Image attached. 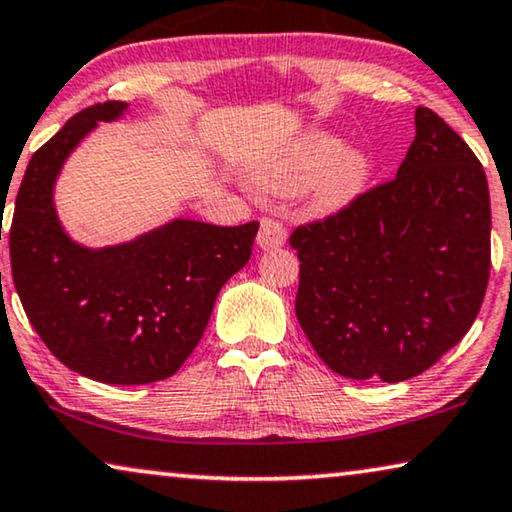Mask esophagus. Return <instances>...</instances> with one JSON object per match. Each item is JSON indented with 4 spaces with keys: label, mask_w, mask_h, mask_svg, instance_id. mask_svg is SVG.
Listing matches in <instances>:
<instances>
[{
    "label": "esophagus",
    "mask_w": 512,
    "mask_h": 512,
    "mask_svg": "<svg viewBox=\"0 0 512 512\" xmlns=\"http://www.w3.org/2000/svg\"><path fill=\"white\" fill-rule=\"evenodd\" d=\"M287 234L283 222L273 220V218H262V225H259V234H257V246L264 250H273L280 248L285 243Z\"/></svg>",
    "instance_id": "obj_1"
}]
</instances>
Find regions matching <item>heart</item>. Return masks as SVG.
Masks as SVG:
<instances>
[{"mask_svg": "<svg viewBox=\"0 0 512 512\" xmlns=\"http://www.w3.org/2000/svg\"><path fill=\"white\" fill-rule=\"evenodd\" d=\"M369 157L359 150H343L331 136L318 134L259 171V183L271 192H292L315 183L313 206L331 213L348 206L369 178Z\"/></svg>", "mask_w": 512, "mask_h": 512, "instance_id": "b5f03b06", "label": "heart"}]
</instances>
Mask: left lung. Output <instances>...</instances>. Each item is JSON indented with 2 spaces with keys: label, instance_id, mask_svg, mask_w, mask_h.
Wrapping results in <instances>:
<instances>
[{
  "label": "left lung",
  "instance_id": "obj_1",
  "mask_svg": "<svg viewBox=\"0 0 512 512\" xmlns=\"http://www.w3.org/2000/svg\"><path fill=\"white\" fill-rule=\"evenodd\" d=\"M485 171L466 141L427 106L397 178L299 225L294 311L338 376L401 383L462 341L492 266Z\"/></svg>",
  "mask_w": 512,
  "mask_h": 512
}]
</instances>
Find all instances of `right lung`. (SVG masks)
I'll list each match as a JSON object with an SVG mask.
<instances>
[{"label": "right lung", "mask_w": 512, "mask_h": 512, "mask_svg": "<svg viewBox=\"0 0 512 512\" xmlns=\"http://www.w3.org/2000/svg\"><path fill=\"white\" fill-rule=\"evenodd\" d=\"M125 109V102L88 106L32 155L9 250L27 320L64 366L99 383L146 385L174 376L197 348L222 285L253 253L259 222L174 220L104 250L71 241L53 208L55 178L99 120Z\"/></svg>", "instance_id": "1"}]
</instances>
